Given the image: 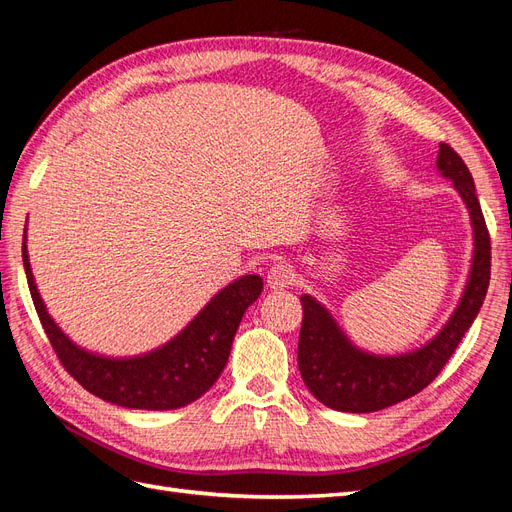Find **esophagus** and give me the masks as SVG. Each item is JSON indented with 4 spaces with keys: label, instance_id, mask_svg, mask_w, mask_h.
Returning <instances> with one entry per match:
<instances>
[{
    "label": "esophagus",
    "instance_id": "esophagus-1",
    "mask_svg": "<svg viewBox=\"0 0 512 512\" xmlns=\"http://www.w3.org/2000/svg\"><path fill=\"white\" fill-rule=\"evenodd\" d=\"M294 282H297L294 280V271L290 265H286V262H277V265H273L267 275V284L271 290L290 288Z\"/></svg>",
    "mask_w": 512,
    "mask_h": 512
}]
</instances>
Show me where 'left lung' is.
<instances>
[{
    "label": "left lung",
    "instance_id": "left-lung-1",
    "mask_svg": "<svg viewBox=\"0 0 512 512\" xmlns=\"http://www.w3.org/2000/svg\"><path fill=\"white\" fill-rule=\"evenodd\" d=\"M436 166L446 179L453 181L470 211L474 258L466 290L453 316L431 342L397 356H376L352 346L327 309L314 297L303 294L299 335L301 378L312 395L333 410L376 412L421 393L451 359L485 301L491 275V241L476 198L474 179L466 162L446 143H440Z\"/></svg>",
    "mask_w": 512,
    "mask_h": 512
}]
</instances>
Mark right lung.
I'll return each instance as SVG.
<instances>
[{
  "mask_svg": "<svg viewBox=\"0 0 512 512\" xmlns=\"http://www.w3.org/2000/svg\"><path fill=\"white\" fill-rule=\"evenodd\" d=\"M23 267L42 329L59 363L83 389L134 410H175L205 395L226 367L239 322L262 290L260 275H243L200 309L162 348L130 359H108L72 344L46 312L23 243Z\"/></svg>",
  "mask_w": 512,
  "mask_h": 512,
  "instance_id": "1",
  "label": "right lung"
}]
</instances>
